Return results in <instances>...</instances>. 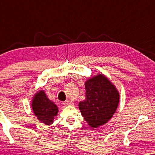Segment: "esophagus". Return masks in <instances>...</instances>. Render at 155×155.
Wrapping results in <instances>:
<instances>
[{
    "label": "esophagus",
    "instance_id": "esophagus-1",
    "mask_svg": "<svg viewBox=\"0 0 155 155\" xmlns=\"http://www.w3.org/2000/svg\"><path fill=\"white\" fill-rule=\"evenodd\" d=\"M73 102L70 101H65L64 102H63V104L64 106H70V105H73Z\"/></svg>",
    "mask_w": 155,
    "mask_h": 155
}]
</instances>
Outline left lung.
<instances>
[{
  "mask_svg": "<svg viewBox=\"0 0 155 155\" xmlns=\"http://www.w3.org/2000/svg\"><path fill=\"white\" fill-rule=\"evenodd\" d=\"M84 87L86 98L78 104L84 119L92 128L106 124L117 109L119 92L102 73L88 78L84 82Z\"/></svg>",
  "mask_w": 155,
  "mask_h": 155,
  "instance_id": "1",
  "label": "left lung"
}]
</instances>
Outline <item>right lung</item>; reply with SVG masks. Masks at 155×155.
Returning a JSON list of instances; mask_svg holds the SVG:
<instances>
[{
	"label": "right lung",
	"mask_w": 155,
	"mask_h": 155,
	"mask_svg": "<svg viewBox=\"0 0 155 155\" xmlns=\"http://www.w3.org/2000/svg\"><path fill=\"white\" fill-rule=\"evenodd\" d=\"M31 105L34 114L40 122L46 126L54 122L58 108L48 98L44 90H39L34 94Z\"/></svg>",
	"instance_id": "add662e5"
}]
</instances>
